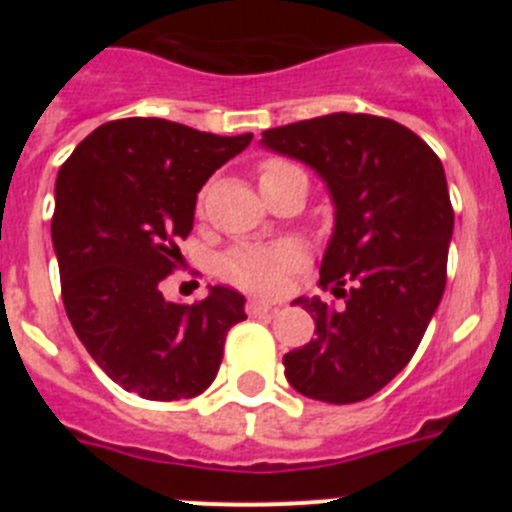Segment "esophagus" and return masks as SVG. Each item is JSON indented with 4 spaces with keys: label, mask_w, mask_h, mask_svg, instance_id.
Here are the masks:
<instances>
[{
    "label": "esophagus",
    "mask_w": 512,
    "mask_h": 512,
    "mask_svg": "<svg viewBox=\"0 0 512 512\" xmlns=\"http://www.w3.org/2000/svg\"><path fill=\"white\" fill-rule=\"evenodd\" d=\"M271 310H277V305H271V302H266V300H248L246 302L248 315H264V312H271Z\"/></svg>",
    "instance_id": "1"
}]
</instances>
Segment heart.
I'll return each mask as SVG.
<instances>
[{
    "label": "heart",
    "mask_w": 512,
    "mask_h": 512,
    "mask_svg": "<svg viewBox=\"0 0 512 512\" xmlns=\"http://www.w3.org/2000/svg\"><path fill=\"white\" fill-rule=\"evenodd\" d=\"M295 169L287 161L271 158L259 166V184ZM300 266V253L289 246H238L223 259V274L238 287L253 289L261 295H274L284 284L289 271Z\"/></svg>",
    "instance_id": "1"
}]
</instances>
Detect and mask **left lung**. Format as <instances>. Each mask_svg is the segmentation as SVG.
<instances>
[{"instance_id": "obj_1", "label": "left lung", "mask_w": 512, "mask_h": 512, "mask_svg": "<svg viewBox=\"0 0 512 512\" xmlns=\"http://www.w3.org/2000/svg\"><path fill=\"white\" fill-rule=\"evenodd\" d=\"M261 135L318 171L336 205L318 284L343 307L297 300L318 338L284 354L287 382L330 405L366 400L408 366L443 297L454 207L441 158L400 122L361 112Z\"/></svg>"}]
</instances>
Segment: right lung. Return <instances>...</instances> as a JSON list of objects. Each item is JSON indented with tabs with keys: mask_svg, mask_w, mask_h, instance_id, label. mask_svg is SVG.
Listing matches in <instances>:
<instances>
[{
	"mask_svg": "<svg viewBox=\"0 0 512 512\" xmlns=\"http://www.w3.org/2000/svg\"><path fill=\"white\" fill-rule=\"evenodd\" d=\"M251 138L125 117L89 133L58 171L51 235L63 307L122 390L171 402L217 377L246 300L217 284L194 305L166 302L161 282L182 259L197 192Z\"/></svg>",
	"mask_w": 512,
	"mask_h": 512,
	"instance_id": "add662e5",
	"label": "right lung"
}]
</instances>
